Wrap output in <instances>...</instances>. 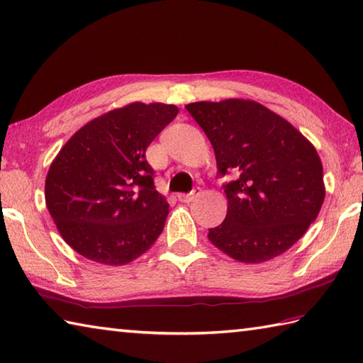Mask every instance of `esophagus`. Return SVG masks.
Segmentation results:
<instances>
[{"instance_id":"esophagus-1","label":"esophagus","mask_w":363,"mask_h":363,"mask_svg":"<svg viewBox=\"0 0 363 363\" xmlns=\"http://www.w3.org/2000/svg\"><path fill=\"white\" fill-rule=\"evenodd\" d=\"M196 194H199L196 190H194V192H190V194H179L177 195V200H179L181 203H190L195 199Z\"/></svg>"}]
</instances>
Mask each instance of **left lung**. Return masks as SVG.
<instances>
[{"mask_svg": "<svg viewBox=\"0 0 363 363\" xmlns=\"http://www.w3.org/2000/svg\"><path fill=\"white\" fill-rule=\"evenodd\" d=\"M213 144L228 208L208 238L222 252L260 263L292 247L318 217L325 187L318 150L286 118L250 100L190 103Z\"/></svg>", "mask_w": 363, "mask_h": 363, "instance_id": "obj_1", "label": "left lung"}]
</instances>
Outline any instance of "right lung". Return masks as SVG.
<instances>
[{
	"mask_svg": "<svg viewBox=\"0 0 363 363\" xmlns=\"http://www.w3.org/2000/svg\"><path fill=\"white\" fill-rule=\"evenodd\" d=\"M177 113L174 104L131 103L84 125L58 152L45 204L77 254L125 265L159 238L168 203L155 190L146 149Z\"/></svg>",
	"mask_w": 363,
	"mask_h": 363,
	"instance_id": "obj_1",
	"label": "right lung"
}]
</instances>
